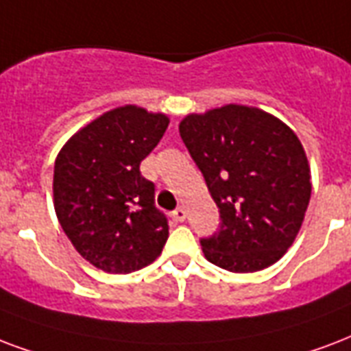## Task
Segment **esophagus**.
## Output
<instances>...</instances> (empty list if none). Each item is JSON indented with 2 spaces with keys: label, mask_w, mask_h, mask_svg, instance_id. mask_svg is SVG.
<instances>
[{
  "label": "esophagus",
  "mask_w": 351,
  "mask_h": 351,
  "mask_svg": "<svg viewBox=\"0 0 351 351\" xmlns=\"http://www.w3.org/2000/svg\"><path fill=\"white\" fill-rule=\"evenodd\" d=\"M171 217L175 219L176 223H184V221H186V210H184V208H176V210L171 213Z\"/></svg>",
  "instance_id": "34e87169"
}]
</instances>
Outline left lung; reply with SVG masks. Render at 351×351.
<instances>
[{"mask_svg": "<svg viewBox=\"0 0 351 351\" xmlns=\"http://www.w3.org/2000/svg\"><path fill=\"white\" fill-rule=\"evenodd\" d=\"M178 128L221 215L217 232L200 239L206 259L230 272L276 263L311 199L296 134L267 112L239 104L191 114Z\"/></svg>", "mask_w": 351, "mask_h": 351, "instance_id": "1", "label": "left lung"}]
</instances>
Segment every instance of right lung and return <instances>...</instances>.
Instances as JSON below:
<instances>
[{
  "instance_id": "obj_1",
  "label": "right lung",
  "mask_w": 351,
  "mask_h": 351,
  "mask_svg": "<svg viewBox=\"0 0 351 351\" xmlns=\"http://www.w3.org/2000/svg\"><path fill=\"white\" fill-rule=\"evenodd\" d=\"M167 125L164 114L121 106L79 130L58 152V223L75 250L104 272L140 271L169 237L167 217L154 204V184L140 171Z\"/></svg>"
}]
</instances>
